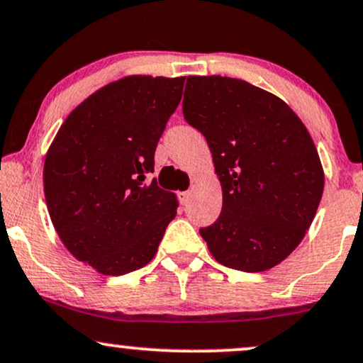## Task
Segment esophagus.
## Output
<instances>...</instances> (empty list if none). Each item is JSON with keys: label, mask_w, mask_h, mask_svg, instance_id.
<instances>
[{"label": "esophagus", "mask_w": 363, "mask_h": 363, "mask_svg": "<svg viewBox=\"0 0 363 363\" xmlns=\"http://www.w3.org/2000/svg\"><path fill=\"white\" fill-rule=\"evenodd\" d=\"M191 191H184V193H179V201H181V204H187L189 203V198H191Z\"/></svg>", "instance_id": "obj_1"}]
</instances>
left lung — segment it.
Returning a JSON list of instances; mask_svg holds the SVG:
<instances>
[{
  "mask_svg": "<svg viewBox=\"0 0 363 363\" xmlns=\"http://www.w3.org/2000/svg\"><path fill=\"white\" fill-rule=\"evenodd\" d=\"M182 113L206 138L223 208L199 233L225 267L262 272L304 238L325 187L313 138L277 96L250 82L189 76Z\"/></svg>",
  "mask_w": 363,
  "mask_h": 363,
  "instance_id": "8db88e82",
  "label": "left lung"
}]
</instances>
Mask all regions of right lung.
Returning a JSON list of instances; mask_svg holds the SVG:
<instances>
[{
	"label": "right lung",
	"mask_w": 363,
	"mask_h": 363,
	"mask_svg": "<svg viewBox=\"0 0 363 363\" xmlns=\"http://www.w3.org/2000/svg\"><path fill=\"white\" fill-rule=\"evenodd\" d=\"M184 79L110 82L67 116L47 152L43 191L54 228L77 260L104 276L147 265L176 216V194L145 176Z\"/></svg>",
	"instance_id": "right-lung-1"
}]
</instances>
